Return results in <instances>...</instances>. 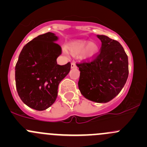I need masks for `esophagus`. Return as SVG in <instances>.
<instances>
[{"mask_svg":"<svg viewBox=\"0 0 147 147\" xmlns=\"http://www.w3.org/2000/svg\"><path fill=\"white\" fill-rule=\"evenodd\" d=\"M71 68H77V65L75 63H71Z\"/></svg>","mask_w":147,"mask_h":147,"instance_id":"esophagus-1","label":"esophagus"}]
</instances>
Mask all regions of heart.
<instances>
[{"label": "heart", "instance_id": "obj_1", "mask_svg": "<svg viewBox=\"0 0 147 147\" xmlns=\"http://www.w3.org/2000/svg\"><path fill=\"white\" fill-rule=\"evenodd\" d=\"M67 50L72 54L77 55L82 53V55L84 58H91L97 54L99 47L95 42H89L87 40H80L69 42L67 45ZM89 51L90 53H88Z\"/></svg>", "mask_w": 147, "mask_h": 147}]
</instances>
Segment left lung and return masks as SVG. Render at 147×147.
<instances>
[{
    "label": "left lung",
    "instance_id": "1",
    "mask_svg": "<svg viewBox=\"0 0 147 147\" xmlns=\"http://www.w3.org/2000/svg\"><path fill=\"white\" fill-rule=\"evenodd\" d=\"M97 38L102 42L98 54L76 64L80 71L78 87L85 98L105 103L115 98L127 82L128 57L118 41L105 35Z\"/></svg>",
    "mask_w": 147,
    "mask_h": 147
}]
</instances>
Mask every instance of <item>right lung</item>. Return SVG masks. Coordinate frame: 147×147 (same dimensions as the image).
I'll return each mask as SVG.
<instances>
[{
    "instance_id": "1",
    "label": "right lung",
    "mask_w": 147,
    "mask_h": 147,
    "mask_svg": "<svg viewBox=\"0 0 147 147\" xmlns=\"http://www.w3.org/2000/svg\"><path fill=\"white\" fill-rule=\"evenodd\" d=\"M53 32L38 35L23 47L16 65V85L21 100L34 109L45 110L57 97L60 81L70 70L71 64L57 63L62 48Z\"/></svg>"
}]
</instances>
